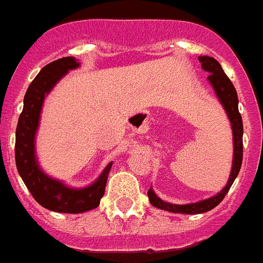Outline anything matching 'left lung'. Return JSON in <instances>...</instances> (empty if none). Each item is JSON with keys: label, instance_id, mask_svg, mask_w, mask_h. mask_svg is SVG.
<instances>
[{"label": "left lung", "instance_id": "obj_1", "mask_svg": "<svg viewBox=\"0 0 263 263\" xmlns=\"http://www.w3.org/2000/svg\"><path fill=\"white\" fill-rule=\"evenodd\" d=\"M198 61L201 62L202 69L209 72L208 80L211 85L213 86L216 96L219 97L220 102L223 104L224 109L227 112L228 119L231 121L232 127V135H234V161H232V170L228 178V182L223 191L219 192L216 196L208 198V200H202L200 202H194V204H186V205H176V204H168L163 200L158 197L157 194L150 187V191L147 192L150 202L154 206L159 209H165L168 212L173 213H185V215H196V213H204L208 212L215 206H217L223 201L226 194L228 193L230 187L238 177L240 166H242L243 159V123L242 116L238 109V95L232 82L230 81L226 72L221 69L220 63L211 57H198Z\"/></svg>", "mask_w": 263, "mask_h": 263}]
</instances>
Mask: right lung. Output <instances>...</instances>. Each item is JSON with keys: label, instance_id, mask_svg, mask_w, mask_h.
<instances>
[{"label": "right lung", "instance_id": "add662e5", "mask_svg": "<svg viewBox=\"0 0 263 263\" xmlns=\"http://www.w3.org/2000/svg\"><path fill=\"white\" fill-rule=\"evenodd\" d=\"M76 58L66 57L44 66L28 87L24 108L16 128V166L25 186L36 201L44 208L62 213H81L97 208L105 192L112 162L93 185L83 189H71L46 176L37 166L35 157V135L42 112L44 96L71 69L78 67Z\"/></svg>", "mask_w": 263, "mask_h": 263}]
</instances>
